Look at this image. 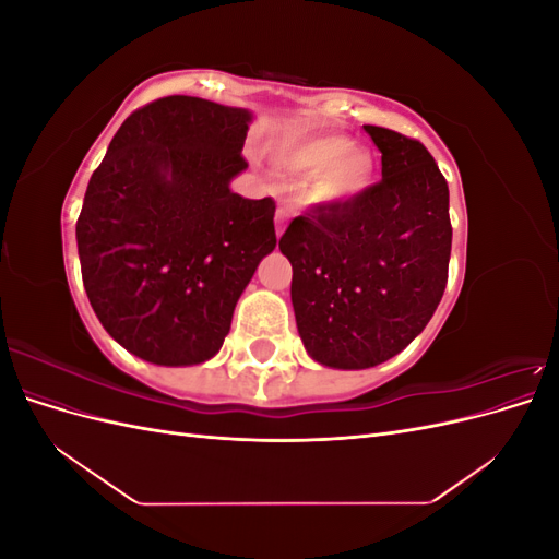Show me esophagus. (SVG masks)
<instances>
[{
    "instance_id": "34e87169",
    "label": "esophagus",
    "mask_w": 559,
    "mask_h": 559,
    "mask_svg": "<svg viewBox=\"0 0 559 559\" xmlns=\"http://www.w3.org/2000/svg\"><path fill=\"white\" fill-rule=\"evenodd\" d=\"M286 222H289V210L280 207V210L275 212V233H277V238H282V233H284V228H286Z\"/></svg>"
}]
</instances>
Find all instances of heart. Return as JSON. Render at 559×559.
Segmentation results:
<instances>
[{
    "label": "heart",
    "mask_w": 559,
    "mask_h": 559,
    "mask_svg": "<svg viewBox=\"0 0 559 559\" xmlns=\"http://www.w3.org/2000/svg\"><path fill=\"white\" fill-rule=\"evenodd\" d=\"M280 163L292 175H314L306 198L312 205L329 207L361 193L373 177V158L352 146L343 134H312L280 148Z\"/></svg>",
    "instance_id": "b5f03b06"
}]
</instances>
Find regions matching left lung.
Masks as SVG:
<instances>
[{
	"mask_svg": "<svg viewBox=\"0 0 559 559\" xmlns=\"http://www.w3.org/2000/svg\"><path fill=\"white\" fill-rule=\"evenodd\" d=\"M382 154V179L335 205L296 216L280 238L292 261V302L310 357L370 368L408 347L448 284V181L427 146L364 126Z\"/></svg>",
	"mask_w": 559,
	"mask_h": 559,
	"instance_id": "left-lung-1",
	"label": "left lung"
}]
</instances>
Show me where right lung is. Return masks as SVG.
Instances as JSON below:
<instances>
[{"instance_id":"add662e5","label":"right lung","mask_w":559,"mask_h":559,"mask_svg":"<svg viewBox=\"0 0 559 559\" xmlns=\"http://www.w3.org/2000/svg\"><path fill=\"white\" fill-rule=\"evenodd\" d=\"M251 116L191 95L132 111L76 222L81 277L107 333L160 366L212 359L277 245L275 200L230 191Z\"/></svg>"}]
</instances>
